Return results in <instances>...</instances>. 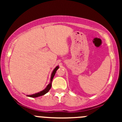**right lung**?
Instances as JSON below:
<instances>
[{"label": "right lung", "mask_w": 122, "mask_h": 122, "mask_svg": "<svg viewBox=\"0 0 122 122\" xmlns=\"http://www.w3.org/2000/svg\"><path fill=\"white\" fill-rule=\"evenodd\" d=\"M58 68H59V67H58V66H57L56 67L55 69L53 70L52 73H51V79H50V82H49V84L47 85L46 88L45 89H44V90L42 91L38 92V93H35V94L31 95H28L27 96H29V97H39V96L44 95L45 94H46V93H47V92H49V91L50 89V88H51V82H52L53 77H54V75H55V74H56V72L57 70L58 69Z\"/></svg>", "instance_id": "add662e5"}]
</instances>
